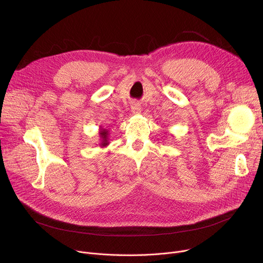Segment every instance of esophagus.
<instances>
[{
  "instance_id": "1",
  "label": "esophagus",
  "mask_w": 263,
  "mask_h": 263,
  "mask_svg": "<svg viewBox=\"0 0 263 263\" xmlns=\"http://www.w3.org/2000/svg\"><path fill=\"white\" fill-rule=\"evenodd\" d=\"M131 112L133 114H138L140 112V105L137 102H132L131 104Z\"/></svg>"
}]
</instances>
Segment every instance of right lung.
Masks as SVG:
<instances>
[{
  "mask_svg": "<svg viewBox=\"0 0 263 263\" xmlns=\"http://www.w3.org/2000/svg\"><path fill=\"white\" fill-rule=\"evenodd\" d=\"M100 136H101V138H102L101 146H102V147H106V146L109 144L108 140H107V138H108V131H107L106 129H102L101 132H100Z\"/></svg>",
  "mask_w": 263,
  "mask_h": 263,
  "instance_id": "right-lung-1",
  "label": "right lung"
}]
</instances>
